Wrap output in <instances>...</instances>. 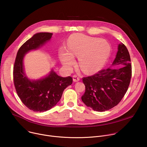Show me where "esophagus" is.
<instances>
[{
  "label": "esophagus",
  "mask_w": 147,
  "mask_h": 147,
  "mask_svg": "<svg viewBox=\"0 0 147 147\" xmlns=\"http://www.w3.org/2000/svg\"><path fill=\"white\" fill-rule=\"evenodd\" d=\"M73 80L74 82H78L80 81V78L77 76L74 75L73 76Z\"/></svg>",
  "instance_id": "esophagus-1"
}]
</instances>
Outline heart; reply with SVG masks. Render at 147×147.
<instances>
[{
    "mask_svg": "<svg viewBox=\"0 0 147 147\" xmlns=\"http://www.w3.org/2000/svg\"><path fill=\"white\" fill-rule=\"evenodd\" d=\"M111 52L107 41L81 34L72 35L68 40V51L61 48L59 58L64 66L70 67L74 63L73 56L78 57L79 66L86 74L98 71L106 62Z\"/></svg>",
    "mask_w": 147,
    "mask_h": 147,
    "instance_id": "1",
    "label": "heart"
}]
</instances>
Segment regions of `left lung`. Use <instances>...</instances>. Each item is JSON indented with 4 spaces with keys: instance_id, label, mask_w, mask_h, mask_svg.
<instances>
[{
    "instance_id": "1",
    "label": "left lung",
    "mask_w": 147,
    "mask_h": 147,
    "mask_svg": "<svg viewBox=\"0 0 147 147\" xmlns=\"http://www.w3.org/2000/svg\"><path fill=\"white\" fill-rule=\"evenodd\" d=\"M129 52L123 44L117 47L112 65L94 76L84 77L86 91L82 101L94 111L103 112L116 106L126 93L131 77Z\"/></svg>"
}]
</instances>
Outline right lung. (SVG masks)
Masks as SVG:
<instances>
[{"label":"right lung","mask_w":147,"mask_h":147,"mask_svg":"<svg viewBox=\"0 0 147 147\" xmlns=\"http://www.w3.org/2000/svg\"><path fill=\"white\" fill-rule=\"evenodd\" d=\"M53 34L38 32L20 48L13 67V80L18 96L30 110L45 112L55 107L63 91L73 82L70 76L62 77L53 69L46 76L38 80L30 79L25 74L23 60L28 52L36 50L49 41Z\"/></svg>","instance_id":"obj_1"}]
</instances>
